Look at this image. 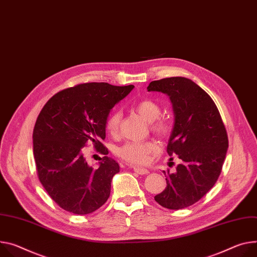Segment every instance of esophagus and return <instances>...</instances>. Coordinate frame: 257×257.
<instances>
[{
	"label": "esophagus",
	"mask_w": 257,
	"mask_h": 257,
	"mask_svg": "<svg viewBox=\"0 0 257 257\" xmlns=\"http://www.w3.org/2000/svg\"><path fill=\"white\" fill-rule=\"evenodd\" d=\"M133 171L136 172L137 174H141V175H146L149 173V170L147 168H143V167H138V166H135L133 167Z\"/></svg>",
	"instance_id": "34e87169"
}]
</instances>
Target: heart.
<instances>
[{
    "label": "heart",
    "mask_w": 257,
    "mask_h": 257,
    "mask_svg": "<svg viewBox=\"0 0 257 257\" xmlns=\"http://www.w3.org/2000/svg\"><path fill=\"white\" fill-rule=\"evenodd\" d=\"M135 109L147 122L152 124V130L156 134L160 136H165L168 134L170 130L169 123L166 120L159 119L162 112V107L157 101L152 99L143 100L136 104ZM120 122L121 112L119 110L112 111L105 121L106 131L109 134L114 135L119 130ZM157 150V146L151 142H130L119 148L116 154L126 162L131 163V164H145L149 161L150 155L156 153Z\"/></svg>",
    "instance_id": "b5f03b06"
}]
</instances>
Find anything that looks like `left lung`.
Returning a JSON list of instances; mask_svg holds the SVG:
<instances>
[{"label":"left lung","mask_w":257,"mask_h":257,"mask_svg":"<svg viewBox=\"0 0 257 257\" xmlns=\"http://www.w3.org/2000/svg\"><path fill=\"white\" fill-rule=\"evenodd\" d=\"M148 91L164 93L172 103L174 124L167 153L182 161L175 172L163 171L167 186L155 200L171 210L183 209L198 202L215 184L228 148L226 130L212 98L190 79L153 81Z\"/></svg>","instance_id":"left-lung-1"}]
</instances>
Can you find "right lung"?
Here are the masks:
<instances>
[{"label":"right lung","instance_id":"obj_1","mask_svg":"<svg viewBox=\"0 0 257 257\" xmlns=\"http://www.w3.org/2000/svg\"><path fill=\"white\" fill-rule=\"evenodd\" d=\"M133 85L86 83L62 90L41 110L33 133L39 179L62 209L78 215L94 212L108 199L120 166L100 143L111 108ZM93 144L105 156L99 168L87 165L82 148Z\"/></svg>","mask_w":257,"mask_h":257}]
</instances>
